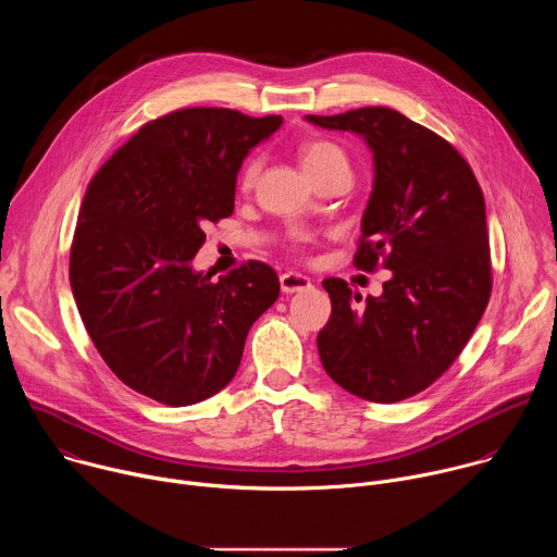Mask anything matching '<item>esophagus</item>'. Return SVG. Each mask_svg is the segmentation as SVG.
<instances>
[{"label":"esophagus","mask_w":557,"mask_h":557,"mask_svg":"<svg viewBox=\"0 0 557 557\" xmlns=\"http://www.w3.org/2000/svg\"><path fill=\"white\" fill-rule=\"evenodd\" d=\"M280 286H282V290L286 295H293V293H301V290L310 288V280L306 275H301V273L288 271V273L280 275Z\"/></svg>","instance_id":"1"}]
</instances>
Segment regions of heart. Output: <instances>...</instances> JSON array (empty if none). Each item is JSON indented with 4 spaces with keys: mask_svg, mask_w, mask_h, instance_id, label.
<instances>
[{
    "mask_svg": "<svg viewBox=\"0 0 557 557\" xmlns=\"http://www.w3.org/2000/svg\"><path fill=\"white\" fill-rule=\"evenodd\" d=\"M301 165L306 174L329 170V168H348V158L346 151L331 140H310L301 147ZM258 176V161L251 158V161L243 170V185L251 187Z\"/></svg>",
    "mask_w": 557,
    "mask_h": 557,
    "instance_id": "b5f03b06",
    "label": "heart"
}]
</instances>
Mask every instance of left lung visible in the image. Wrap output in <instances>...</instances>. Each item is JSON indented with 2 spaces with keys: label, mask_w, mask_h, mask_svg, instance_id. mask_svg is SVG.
Returning a JSON list of instances; mask_svg holds the SVG:
<instances>
[{
  "label": "left lung",
  "mask_w": 557,
  "mask_h": 557,
  "mask_svg": "<svg viewBox=\"0 0 557 557\" xmlns=\"http://www.w3.org/2000/svg\"><path fill=\"white\" fill-rule=\"evenodd\" d=\"M306 121L359 134L374 161L355 267L392 271L363 306L324 280L333 312L317 335L329 376L355 396L396 404L432 385L460 355L492 295L485 198L445 138L389 108Z\"/></svg>",
  "instance_id": "1"
}]
</instances>
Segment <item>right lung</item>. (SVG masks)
Segmentation results:
<instances>
[{
    "mask_svg": "<svg viewBox=\"0 0 557 557\" xmlns=\"http://www.w3.org/2000/svg\"><path fill=\"white\" fill-rule=\"evenodd\" d=\"M282 125L226 108L145 123L90 181L70 249V286L110 370L149 399L183 408L237 372L251 326L280 295L258 260L220 280L191 260L207 222L233 213L247 153Z\"/></svg>",
    "mask_w": 557,
    "mask_h": 557,
    "instance_id": "obj_1",
    "label": "right lung"
}]
</instances>
